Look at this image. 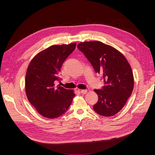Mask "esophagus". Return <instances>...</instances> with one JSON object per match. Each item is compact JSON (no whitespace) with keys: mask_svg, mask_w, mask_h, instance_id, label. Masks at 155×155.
<instances>
[{"mask_svg":"<svg viewBox=\"0 0 155 155\" xmlns=\"http://www.w3.org/2000/svg\"><path fill=\"white\" fill-rule=\"evenodd\" d=\"M80 92L82 93V94H87V90H81Z\"/></svg>","mask_w":155,"mask_h":155,"instance_id":"1","label":"esophagus"}]
</instances>
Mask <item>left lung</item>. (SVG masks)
Listing matches in <instances>:
<instances>
[{"mask_svg": "<svg viewBox=\"0 0 155 155\" xmlns=\"http://www.w3.org/2000/svg\"><path fill=\"white\" fill-rule=\"evenodd\" d=\"M77 48L104 79L101 90H94L99 99L94 110L102 116L116 115L133 91L134 77L129 63L116 48L98 41L80 43Z\"/></svg>", "mask_w": 155, "mask_h": 155, "instance_id": "left-lung-1", "label": "left lung"}]
</instances>
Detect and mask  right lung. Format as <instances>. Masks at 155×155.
I'll use <instances>...</instances> for the list:
<instances>
[{
	"label": "right lung",
	"mask_w": 155,
	"mask_h": 155,
	"mask_svg": "<svg viewBox=\"0 0 155 155\" xmlns=\"http://www.w3.org/2000/svg\"><path fill=\"white\" fill-rule=\"evenodd\" d=\"M76 43L52 45L38 53L27 69L25 89L28 99L45 117H58L67 112L75 96L73 90L54 86L63 62L73 51Z\"/></svg>",
	"instance_id": "add662e5"
}]
</instances>
